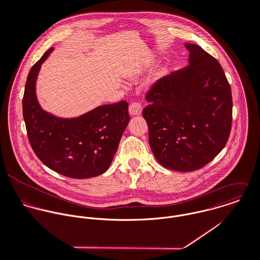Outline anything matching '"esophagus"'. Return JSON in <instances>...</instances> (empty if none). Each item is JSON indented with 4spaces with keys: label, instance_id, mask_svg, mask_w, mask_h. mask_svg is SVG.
Wrapping results in <instances>:
<instances>
[{
    "label": "esophagus",
    "instance_id": "obj_1",
    "mask_svg": "<svg viewBox=\"0 0 260 260\" xmlns=\"http://www.w3.org/2000/svg\"><path fill=\"white\" fill-rule=\"evenodd\" d=\"M142 110H143V107H142L141 103H139V102H133L128 107V111H129L131 115H133V116L141 115Z\"/></svg>",
    "mask_w": 260,
    "mask_h": 260
}]
</instances>
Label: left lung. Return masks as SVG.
<instances>
[{"label":"left lung","instance_id":"1","mask_svg":"<svg viewBox=\"0 0 260 260\" xmlns=\"http://www.w3.org/2000/svg\"><path fill=\"white\" fill-rule=\"evenodd\" d=\"M189 64L158 80L143 110L153 154L165 168L190 172L226 146L232 126V93L220 62L186 43Z\"/></svg>","mask_w":260,"mask_h":260}]
</instances>
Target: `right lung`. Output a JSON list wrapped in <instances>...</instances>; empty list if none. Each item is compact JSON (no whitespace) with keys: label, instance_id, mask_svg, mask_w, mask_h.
Listing matches in <instances>:
<instances>
[{"label":"right lung","instance_id":"right-lung-1","mask_svg":"<svg viewBox=\"0 0 260 260\" xmlns=\"http://www.w3.org/2000/svg\"><path fill=\"white\" fill-rule=\"evenodd\" d=\"M52 49L33 64L25 85L23 117L30 146L58 174L77 179L98 176L109 168L131 120L128 103L102 105L76 118H58L44 111L36 98L35 83Z\"/></svg>","mask_w":260,"mask_h":260}]
</instances>
